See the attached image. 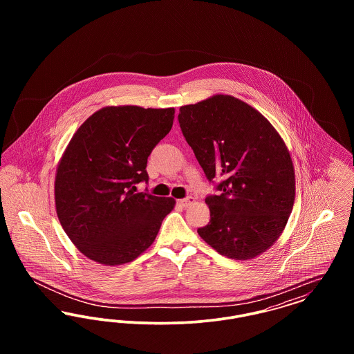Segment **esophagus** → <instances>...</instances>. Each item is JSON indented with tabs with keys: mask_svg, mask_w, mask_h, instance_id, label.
I'll use <instances>...</instances> for the list:
<instances>
[{
	"mask_svg": "<svg viewBox=\"0 0 354 354\" xmlns=\"http://www.w3.org/2000/svg\"><path fill=\"white\" fill-rule=\"evenodd\" d=\"M194 202H195V199H194L192 196H188V198H185V199H180L178 203H179L182 207L187 208V207H189Z\"/></svg>",
	"mask_w": 354,
	"mask_h": 354,
	"instance_id": "34e87169",
	"label": "esophagus"
}]
</instances>
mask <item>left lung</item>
<instances>
[{"label": "left lung", "instance_id": "1", "mask_svg": "<svg viewBox=\"0 0 354 354\" xmlns=\"http://www.w3.org/2000/svg\"><path fill=\"white\" fill-rule=\"evenodd\" d=\"M178 119L218 192L205 198L211 219L198 234L230 259L267 251L281 235L295 202V171L280 135L259 111L231 95L182 106Z\"/></svg>", "mask_w": 354, "mask_h": 354}]
</instances>
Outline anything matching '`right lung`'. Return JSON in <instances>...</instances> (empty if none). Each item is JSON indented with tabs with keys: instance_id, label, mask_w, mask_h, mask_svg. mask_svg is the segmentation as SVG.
Instances as JSON below:
<instances>
[{
	"instance_id": "1",
	"label": "right lung",
	"mask_w": 354,
	"mask_h": 354,
	"mask_svg": "<svg viewBox=\"0 0 354 354\" xmlns=\"http://www.w3.org/2000/svg\"><path fill=\"white\" fill-rule=\"evenodd\" d=\"M174 109L104 107L73 135L55 176V208L66 235L104 266L133 261L155 240L172 198L138 192L147 159L169 134Z\"/></svg>"
}]
</instances>
